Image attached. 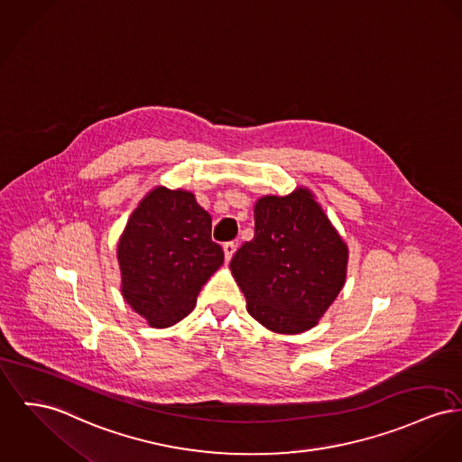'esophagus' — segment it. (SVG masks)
<instances>
[{
  "label": "esophagus",
  "mask_w": 462,
  "mask_h": 462,
  "mask_svg": "<svg viewBox=\"0 0 462 462\" xmlns=\"http://www.w3.org/2000/svg\"><path fill=\"white\" fill-rule=\"evenodd\" d=\"M236 247H237V245H236V243H232V241L223 245V251H225V258H226V262H230V258L234 256V253H236Z\"/></svg>",
  "instance_id": "obj_1"
}]
</instances>
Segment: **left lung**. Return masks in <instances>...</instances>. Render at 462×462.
<instances>
[{
	"mask_svg": "<svg viewBox=\"0 0 462 462\" xmlns=\"http://www.w3.org/2000/svg\"><path fill=\"white\" fill-rule=\"evenodd\" d=\"M347 245L307 189L254 204V237L237 249L232 275L247 312L275 333L318 325L346 282Z\"/></svg>",
	"mask_w": 462,
	"mask_h": 462,
	"instance_id": "8db88e82",
	"label": "left lung"
}]
</instances>
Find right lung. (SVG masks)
I'll list each match as a JSON object with an SVG mask.
<instances>
[{
	"instance_id": "1",
	"label": "right lung",
	"mask_w": 462,
	"mask_h": 462,
	"mask_svg": "<svg viewBox=\"0 0 462 462\" xmlns=\"http://www.w3.org/2000/svg\"><path fill=\"white\" fill-rule=\"evenodd\" d=\"M122 295L148 325L187 318L208 279L223 265L211 217L191 191L157 187L129 217L118 241Z\"/></svg>"
}]
</instances>
